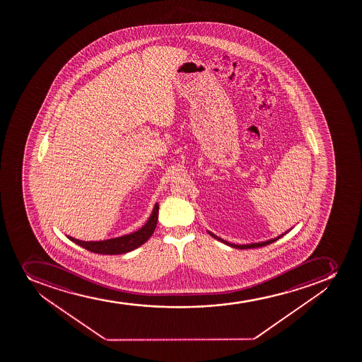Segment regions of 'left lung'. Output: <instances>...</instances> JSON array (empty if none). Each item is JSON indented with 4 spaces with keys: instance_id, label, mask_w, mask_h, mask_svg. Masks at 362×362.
<instances>
[{
    "instance_id": "1",
    "label": "left lung",
    "mask_w": 362,
    "mask_h": 362,
    "mask_svg": "<svg viewBox=\"0 0 362 362\" xmlns=\"http://www.w3.org/2000/svg\"><path fill=\"white\" fill-rule=\"evenodd\" d=\"M208 233H210L214 238H216V240H221L222 243L226 244V245H229V247H236V249H252V247H265V245H268V244L275 242V240H279V238H281V237L284 235V233H282L281 236L272 238V240H265V242H259V243L243 244V245H238V244L229 243V242L222 240L221 237L216 236L215 233H210V231H208Z\"/></svg>"
}]
</instances>
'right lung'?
I'll use <instances>...</instances> for the list:
<instances>
[{
    "label": "right lung",
    "instance_id": "right-lung-1",
    "mask_svg": "<svg viewBox=\"0 0 362 362\" xmlns=\"http://www.w3.org/2000/svg\"><path fill=\"white\" fill-rule=\"evenodd\" d=\"M158 211H159V205L156 203L153 211L151 214L150 218L147 219L145 226H141L139 230H136L134 233L124 235L122 237L111 238V240H98V242H85V240H76V238H73L71 236H67V238H69L80 247H85L86 250L92 251L95 254H125V252H129V251L139 247L140 245H143L152 236V233H154L156 226H157Z\"/></svg>",
    "mask_w": 362,
    "mask_h": 362
}]
</instances>
